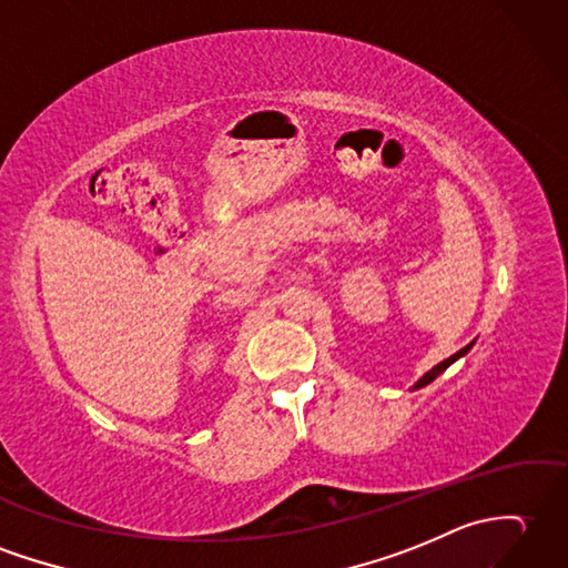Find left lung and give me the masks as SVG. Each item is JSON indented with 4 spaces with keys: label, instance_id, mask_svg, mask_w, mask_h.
<instances>
[{
    "label": "left lung",
    "instance_id": "obj_1",
    "mask_svg": "<svg viewBox=\"0 0 568 568\" xmlns=\"http://www.w3.org/2000/svg\"><path fill=\"white\" fill-rule=\"evenodd\" d=\"M474 344H469V346H465L463 351H457L455 355H450V358H447V361H443V363H438V365H435L433 367V371H428L424 377H420L418 382H416V385H414V389H420V387H426V385H430V382L435 379V377H438V375H443L445 371H447V367H450L455 361H459V358H463V355H467V351L471 348Z\"/></svg>",
    "mask_w": 568,
    "mask_h": 568
}]
</instances>
